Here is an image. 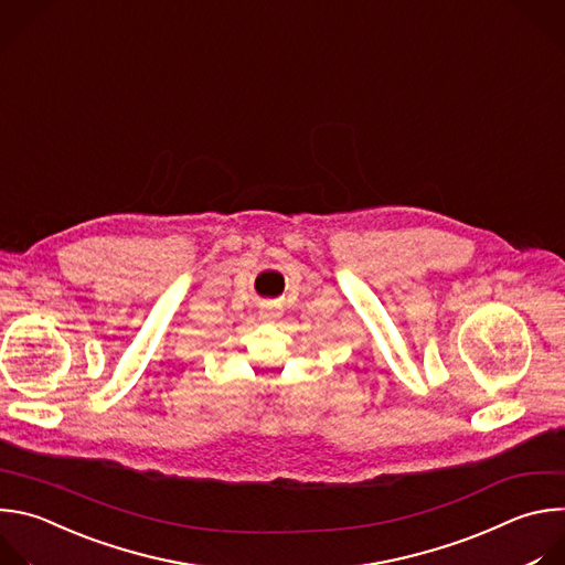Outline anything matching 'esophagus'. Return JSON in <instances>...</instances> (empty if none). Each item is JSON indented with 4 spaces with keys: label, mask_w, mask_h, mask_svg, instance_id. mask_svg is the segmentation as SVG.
Returning <instances> with one entry per match:
<instances>
[{
    "label": "esophagus",
    "mask_w": 565,
    "mask_h": 565,
    "mask_svg": "<svg viewBox=\"0 0 565 565\" xmlns=\"http://www.w3.org/2000/svg\"><path fill=\"white\" fill-rule=\"evenodd\" d=\"M278 316V309L274 307V305H265L263 309H260V318L263 320H271V318H276Z\"/></svg>",
    "instance_id": "1"
}]
</instances>
